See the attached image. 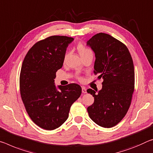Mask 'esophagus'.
Listing matches in <instances>:
<instances>
[{"mask_svg":"<svg viewBox=\"0 0 153 153\" xmlns=\"http://www.w3.org/2000/svg\"><path fill=\"white\" fill-rule=\"evenodd\" d=\"M82 91L83 93H86V88L84 86H82Z\"/></svg>","mask_w":153,"mask_h":153,"instance_id":"obj_1","label":"esophagus"}]
</instances>
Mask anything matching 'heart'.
Listing matches in <instances>:
<instances>
[{"mask_svg": "<svg viewBox=\"0 0 153 153\" xmlns=\"http://www.w3.org/2000/svg\"><path fill=\"white\" fill-rule=\"evenodd\" d=\"M77 50H78V52L79 53V54L81 56L82 55H84V54H88V53H92V51L89 49V48H86L84 46V45L82 44H79L77 45ZM79 79H82L81 77H79Z\"/></svg>", "mask_w": 153, "mask_h": 153, "instance_id": "1", "label": "heart"}]
</instances>
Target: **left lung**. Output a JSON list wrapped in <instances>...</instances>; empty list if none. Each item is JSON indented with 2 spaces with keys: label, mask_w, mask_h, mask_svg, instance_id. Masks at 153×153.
I'll use <instances>...</instances> for the list:
<instances>
[{
  "label": "left lung",
  "mask_w": 153,
  "mask_h": 153,
  "mask_svg": "<svg viewBox=\"0 0 153 153\" xmlns=\"http://www.w3.org/2000/svg\"><path fill=\"white\" fill-rule=\"evenodd\" d=\"M86 45L95 54L94 74L103 79L97 94L91 88L87 90L94 99L87 111L96 124L112 127L125 117L131 105L135 84L131 56L124 43L108 34H97Z\"/></svg>",
  "instance_id": "1"
}]
</instances>
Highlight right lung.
<instances>
[{
    "instance_id": "obj_1",
    "label": "right lung",
    "mask_w": 153,
    "mask_h": 153,
    "mask_svg": "<svg viewBox=\"0 0 153 153\" xmlns=\"http://www.w3.org/2000/svg\"><path fill=\"white\" fill-rule=\"evenodd\" d=\"M74 38L51 36L35 43L22 65L20 89L26 110L34 123L45 130L59 127L69 117L70 108L79 97L77 84H54L56 72L63 65L67 48Z\"/></svg>"
}]
</instances>
